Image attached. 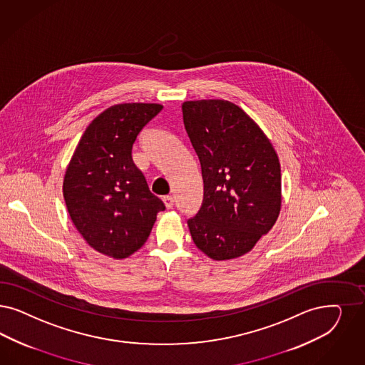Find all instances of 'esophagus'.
<instances>
[{"instance_id":"obj_1","label":"esophagus","mask_w":365,"mask_h":365,"mask_svg":"<svg viewBox=\"0 0 365 365\" xmlns=\"http://www.w3.org/2000/svg\"><path fill=\"white\" fill-rule=\"evenodd\" d=\"M163 202L167 209H171L174 206V203H175V200L171 195H165V197H163Z\"/></svg>"}]
</instances>
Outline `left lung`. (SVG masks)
<instances>
[{"label":"left lung","instance_id":"1","mask_svg":"<svg viewBox=\"0 0 365 365\" xmlns=\"http://www.w3.org/2000/svg\"><path fill=\"white\" fill-rule=\"evenodd\" d=\"M182 112L203 179L201 207L187 220L192 241L213 260L242 256L280 212L277 152L251 117L229 101H187Z\"/></svg>","mask_w":365,"mask_h":365}]
</instances>
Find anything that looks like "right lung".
<instances>
[{
  "instance_id": "1",
  "label": "right lung",
  "mask_w": 365,
  "mask_h": 365,
  "mask_svg": "<svg viewBox=\"0 0 365 365\" xmlns=\"http://www.w3.org/2000/svg\"><path fill=\"white\" fill-rule=\"evenodd\" d=\"M162 109L120 103L102 112L82 135L64 175V201L78 232L114 259L141 248L165 209L132 159L138 133Z\"/></svg>"
}]
</instances>
